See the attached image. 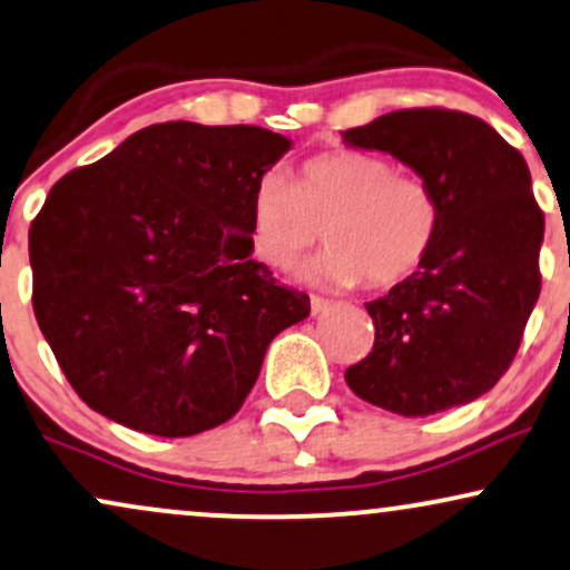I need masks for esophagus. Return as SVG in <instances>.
Instances as JSON below:
<instances>
[{
	"label": "esophagus",
	"mask_w": 570,
	"mask_h": 570,
	"mask_svg": "<svg viewBox=\"0 0 570 570\" xmlns=\"http://www.w3.org/2000/svg\"><path fill=\"white\" fill-rule=\"evenodd\" d=\"M328 307V299H323V297H309V309H313V315H318V313H323V309Z\"/></svg>",
	"instance_id": "esophagus-1"
}]
</instances>
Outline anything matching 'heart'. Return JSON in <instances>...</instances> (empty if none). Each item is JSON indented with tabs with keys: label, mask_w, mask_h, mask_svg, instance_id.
<instances>
[{
	"label": "heart",
	"mask_w": 570,
	"mask_h": 570,
	"mask_svg": "<svg viewBox=\"0 0 570 570\" xmlns=\"http://www.w3.org/2000/svg\"><path fill=\"white\" fill-rule=\"evenodd\" d=\"M249 213L257 257L278 271L297 263L326 228L331 247L299 276L334 286L363 278L400 284L426 261L439 228L436 194L423 178L357 149L313 157L294 184L278 170L263 173Z\"/></svg>",
	"instance_id": "heart-1"
}]
</instances>
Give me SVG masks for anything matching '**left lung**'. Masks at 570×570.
I'll return each instance as SVG.
<instances>
[{
  "label": "left lung",
  "mask_w": 570,
  "mask_h": 570,
  "mask_svg": "<svg viewBox=\"0 0 570 570\" xmlns=\"http://www.w3.org/2000/svg\"><path fill=\"white\" fill-rule=\"evenodd\" d=\"M342 139L397 157L439 202L426 261L365 305L376 342L344 379L405 417L473 402L510 368L542 289L544 215L529 165L481 118L439 107L386 112Z\"/></svg>",
  "instance_id": "obj_1"
}]
</instances>
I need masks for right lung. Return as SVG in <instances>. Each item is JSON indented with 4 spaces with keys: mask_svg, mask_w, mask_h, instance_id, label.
<instances>
[{
    "mask_svg": "<svg viewBox=\"0 0 570 570\" xmlns=\"http://www.w3.org/2000/svg\"><path fill=\"white\" fill-rule=\"evenodd\" d=\"M292 149L257 126H147L52 186L28 252L33 313L78 397L141 434L239 413L309 297L252 261V189Z\"/></svg>",
    "mask_w": 570,
    "mask_h": 570,
    "instance_id": "1",
    "label": "right lung"
}]
</instances>
